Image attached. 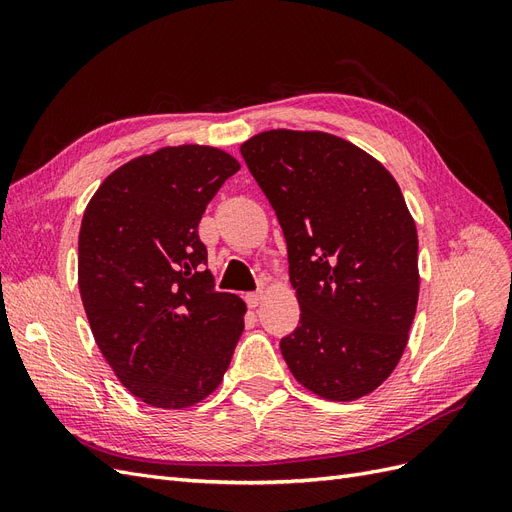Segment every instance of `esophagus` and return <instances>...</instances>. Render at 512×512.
<instances>
[{"instance_id": "esophagus-1", "label": "esophagus", "mask_w": 512, "mask_h": 512, "mask_svg": "<svg viewBox=\"0 0 512 512\" xmlns=\"http://www.w3.org/2000/svg\"><path fill=\"white\" fill-rule=\"evenodd\" d=\"M262 299H265V292H262V290L245 294V301H247V305H250V307H258L262 303Z\"/></svg>"}]
</instances>
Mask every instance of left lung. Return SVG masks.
<instances>
[{"label": "left lung", "instance_id": "8db88e82", "mask_svg": "<svg viewBox=\"0 0 512 512\" xmlns=\"http://www.w3.org/2000/svg\"><path fill=\"white\" fill-rule=\"evenodd\" d=\"M241 156L284 230L299 327L280 342L292 376L354 401L393 374L418 303V235L395 177L329 132L267 130Z\"/></svg>", "mask_w": 512, "mask_h": 512}]
</instances>
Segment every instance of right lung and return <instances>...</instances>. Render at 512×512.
I'll return each instance as SVG.
<instances>
[{"label":"right lung","instance_id":"1","mask_svg":"<svg viewBox=\"0 0 512 512\" xmlns=\"http://www.w3.org/2000/svg\"><path fill=\"white\" fill-rule=\"evenodd\" d=\"M241 164L209 145L162 147L108 175L79 232V290L91 333L147 406L190 408L218 389L245 303L213 288L198 222Z\"/></svg>","mask_w":512,"mask_h":512}]
</instances>
